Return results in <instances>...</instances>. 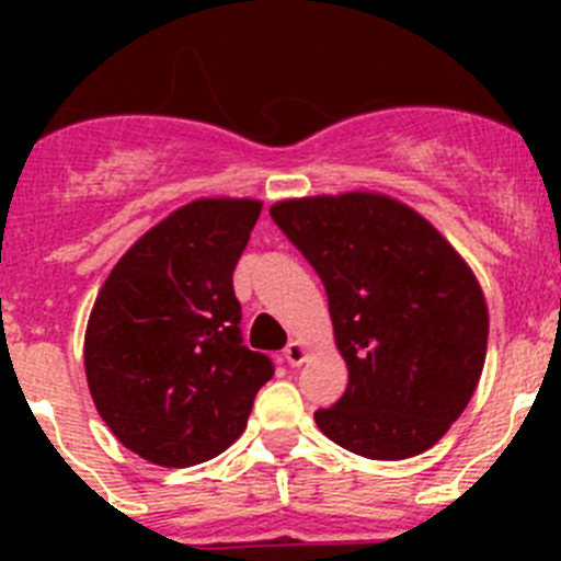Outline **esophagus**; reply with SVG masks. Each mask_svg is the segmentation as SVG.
Instances as JSON below:
<instances>
[{"label": "esophagus", "mask_w": 561, "mask_h": 561, "mask_svg": "<svg viewBox=\"0 0 561 561\" xmlns=\"http://www.w3.org/2000/svg\"><path fill=\"white\" fill-rule=\"evenodd\" d=\"M307 355H309V350H307V344H304V342H290L285 347V360L290 366H301L304 360H307Z\"/></svg>", "instance_id": "34e87169"}]
</instances>
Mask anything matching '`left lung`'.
<instances>
[{"label": "left lung", "mask_w": 561, "mask_h": 561, "mask_svg": "<svg viewBox=\"0 0 561 561\" xmlns=\"http://www.w3.org/2000/svg\"><path fill=\"white\" fill-rule=\"evenodd\" d=\"M328 293L350 382L317 410L328 439L399 461L432 448L478 388L489 309L472 268L428 219L377 192L271 206Z\"/></svg>", "instance_id": "8db88e82"}]
</instances>
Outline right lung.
Listing matches in <instances>:
<instances>
[{
	"label": "right lung",
	"instance_id": "add662e5",
	"mask_svg": "<svg viewBox=\"0 0 561 561\" xmlns=\"http://www.w3.org/2000/svg\"><path fill=\"white\" fill-rule=\"evenodd\" d=\"M263 203L201 197L140 236L113 265L87 325L94 407L118 443L160 467L233 445L274 377L241 339L233 271Z\"/></svg>",
	"mask_w": 561,
	"mask_h": 561
}]
</instances>
